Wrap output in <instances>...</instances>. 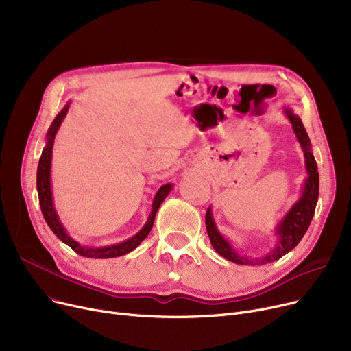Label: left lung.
Returning a JSON list of instances; mask_svg holds the SVG:
<instances>
[{
    "mask_svg": "<svg viewBox=\"0 0 351 351\" xmlns=\"http://www.w3.org/2000/svg\"><path fill=\"white\" fill-rule=\"evenodd\" d=\"M285 114L287 115L293 126V131L296 134V138L300 142V146L304 152L306 171L308 176L304 182V188L300 199L291 206V209L282 219V222L278 225V228H276V234L279 236L278 245L274 246V249L269 254L261 257V259H250V257L241 256L237 252H234V249L230 246V243L226 241V239L219 233L215 225V220L212 217V209L208 208V212H206V217H205L206 230H208L213 249L220 256H223L225 259L234 262L237 265H256V263L265 265V263L279 261L282 256L293 250L302 241V237L307 232L313 215H315V210H316L317 199H319V172H317L316 159L311 154L310 139L303 126L302 119L296 114H293V110L289 108H285Z\"/></svg>",
    "mask_w": 351,
    "mask_h": 351,
    "instance_id": "8db88e82",
    "label": "left lung"
}]
</instances>
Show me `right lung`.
Here are the masks:
<instances>
[{
  "label": "right lung",
  "mask_w": 351,
  "mask_h": 351,
  "mask_svg": "<svg viewBox=\"0 0 351 351\" xmlns=\"http://www.w3.org/2000/svg\"><path fill=\"white\" fill-rule=\"evenodd\" d=\"M69 108V102L62 108L61 112L57 115V118L53 119V122L51 123L48 134H47V145L43 151V155L40 158V163H38V171H36V189H38V197H40V206L44 215L45 222L48 223L49 229L55 233L60 241H62L65 245H68L73 252L85 256V257H92V259H109V257H118V256H123L129 252H132L134 249H136L143 239L149 234L154 222H155V215L160 206L162 202L165 200V197L169 195V192L172 191V183H166V185L160 186L159 191L155 195L154 204H152V212L147 217L146 223L143 225V228L131 239H128L125 242H121L118 245H112V246H105V247H88V246H81L77 241L66 233L65 228L62 226V223L60 222L58 215L55 212L53 208V202H52V192H51V158H52V146H53V139L55 135H57L58 129L61 126V122L64 121L66 112Z\"/></svg>",
  "instance_id": "add662e5"
}]
</instances>
